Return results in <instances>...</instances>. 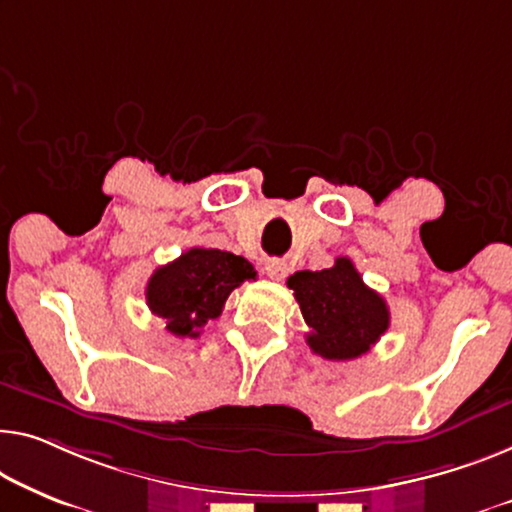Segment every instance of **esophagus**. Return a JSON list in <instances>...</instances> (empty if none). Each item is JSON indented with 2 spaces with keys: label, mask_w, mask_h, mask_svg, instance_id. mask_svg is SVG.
I'll return each mask as SVG.
<instances>
[{
  "label": "esophagus",
  "mask_w": 512,
  "mask_h": 512,
  "mask_svg": "<svg viewBox=\"0 0 512 512\" xmlns=\"http://www.w3.org/2000/svg\"><path fill=\"white\" fill-rule=\"evenodd\" d=\"M264 271L271 280H285L289 273V264L285 262V259H269L264 266Z\"/></svg>",
  "instance_id": "obj_1"
}]
</instances>
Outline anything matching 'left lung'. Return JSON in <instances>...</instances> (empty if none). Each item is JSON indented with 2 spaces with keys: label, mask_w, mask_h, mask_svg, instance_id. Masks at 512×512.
I'll return each instance as SVG.
<instances>
[{
  "label": "left lung",
  "mask_w": 512,
  "mask_h": 512,
  "mask_svg": "<svg viewBox=\"0 0 512 512\" xmlns=\"http://www.w3.org/2000/svg\"><path fill=\"white\" fill-rule=\"evenodd\" d=\"M287 287L294 289L310 326L305 342L329 361H352L368 354L391 324L386 301L365 285L347 257L335 259L331 269L296 271Z\"/></svg>",
  "instance_id": "obj_1"
}]
</instances>
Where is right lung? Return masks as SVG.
I'll use <instances>...</instances> for the list:
<instances>
[{
	"label": "right lung",
	"mask_w": 512,
	"mask_h": 512,
	"mask_svg": "<svg viewBox=\"0 0 512 512\" xmlns=\"http://www.w3.org/2000/svg\"><path fill=\"white\" fill-rule=\"evenodd\" d=\"M248 259L218 248H190L174 262L160 266L147 282L149 310L165 319L177 338H197L223 312L232 289L255 280Z\"/></svg>",
	"instance_id": "obj_1"
}]
</instances>
